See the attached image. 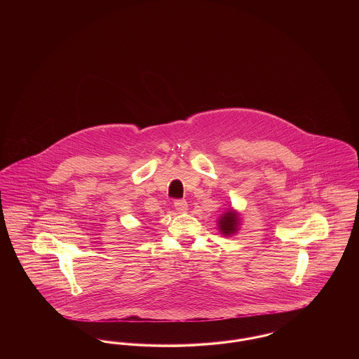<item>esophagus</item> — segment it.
Returning <instances> with one entry per match:
<instances>
[{
	"label": "esophagus",
	"mask_w": 359,
	"mask_h": 359,
	"mask_svg": "<svg viewBox=\"0 0 359 359\" xmlns=\"http://www.w3.org/2000/svg\"><path fill=\"white\" fill-rule=\"evenodd\" d=\"M175 208H176L179 212H186L188 210L187 202H186V201H183V199L175 201Z\"/></svg>",
	"instance_id": "1"
}]
</instances>
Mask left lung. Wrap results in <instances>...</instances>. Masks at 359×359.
<instances>
[{
    "label": "left lung",
    "instance_id": "obj_1",
    "mask_svg": "<svg viewBox=\"0 0 359 359\" xmlns=\"http://www.w3.org/2000/svg\"><path fill=\"white\" fill-rule=\"evenodd\" d=\"M239 215L237 211H234L233 208L224 211L221 218L218 219V227H219V231L222 233L223 236H231V234H236L238 231L239 226Z\"/></svg>",
    "mask_w": 359,
    "mask_h": 359
}]
</instances>
